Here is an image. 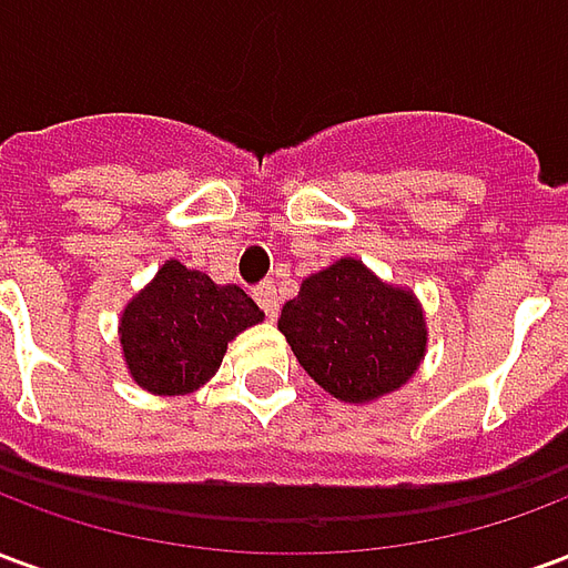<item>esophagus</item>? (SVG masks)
<instances>
[{"label":"esophagus","mask_w":568,"mask_h":568,"mask_svg":"<svg viewBox=\"0 0 568 568\" xmlns=\"http://www.w3.org/2000/svg\"><path fill=\"white\" fill-rule=\"evenodd\" d=\"M252 295H255V301H258V307L273 320V316H276V310H280V295H276V285L267 280V283L255 285V292H252Z\"/></svg>","instance_id":"esophagus-1"}]
</instances>
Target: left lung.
Instances as JSON below:
<instances>
[{"instance_id":"left-lung-1","label":"left lung","mask_w":568,"mask_h":568,"mask_svg":"<svg viewBox=\"0 0 568 568\" xmlns=\"http://www.w3.org/2000/svg\"><path fill=\"white\" fill-rule=\"evenodd\" d=\"M276 328L322 389L371 405L402 389L426 358V313L414 288L381 280L358 258L310 273Z\"/></svg>"}]
</instances>
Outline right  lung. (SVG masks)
<instances>
[{
	"mask_svg": "<svg viewBox=\"0 0 568 568\" xmlns=\"http://www.w3.org/2000/svg\"><path fill=\"white\" fill-rule=\"evenodd\" d=\"M264 322V310L240 285L212 283L179 258L130 297L118 341L130 381L151 395H191L222 368L236 334Z\"/></svg>",
	"mask_w": 568,
	"mask_h": 568,
	"instance_id": "add662e5",
	"label": "right lung"
}]
</instances>
